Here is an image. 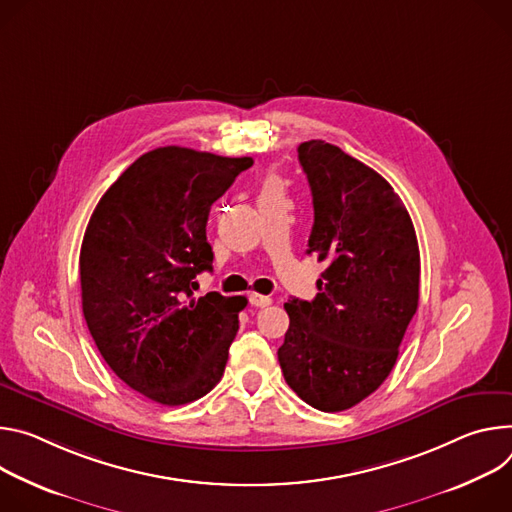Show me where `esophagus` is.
Returning <instances> with one entry per match:
<instances>
[{
	"instance_id": "34e87169",
	"label": "esophagus",
	"mask_w": 512,
	"mask_h": 512,
	"mask_svg": "<svg viewBox=\"0 0 512 512\" xmlns=\"http://www.w3.org/2000/svg\"><path fill=\"white\" fill-rule=\"evenodd\" d=\"M270 303H272L270 297L258 295V293H250V305H254V307H268Z\"/></svg>"
}]
</instances>
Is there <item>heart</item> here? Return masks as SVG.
<instances>
[{
  "instance_id": "b5f03b06",
  "label": "heart",
  "mask_w": 512,
  "mask_h": 512,
  "mask_svg": "<svg viewBox=\"0 0 512 512\" xmlns=\"http://www.w3.org/2000/svg\"><path fill=\"white\" fill-rule=\"evenodd\" d=\"M270 183H272V181H270Z\"/></svg>"
}]
</instances>
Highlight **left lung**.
Wrapping results in <instances>:
<instances>
[{"label": "left lung", "instance_id": "8db88e82", "mask_svg": "<svg viewBox=\"0 0 512 512\" xmlns=\"http://www.w3.org/2000/svg\"><path fill=\"white\" fill-rule=\"evenodd\" d=\"M315 221L307 254L325 262L313 301L291 299L278 348L287 384L313 409L346 411L370 396L399 358L417 313L421 258L394 189L323 140L299 146Z\"/></svg>", "mask_w": 512, "mask_h": 512}]
</instances>
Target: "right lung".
Returning <instances> with one entry per match:
<instances>
[{
    "label": "right lung",
    "mask_w": 512,
    "mask_h": 512,
    "mask_svg": "<svg viewBox=\"0 0 512 512\" xmlns=\"http://www.w3.org/2000/svg\"><path fill=\"white\" fill-rule=\"evenodd\" d=\"M252 158L181 146L142 154L99 199L83 236L81 301L93 342L130 388L179 407L223 376L246 297L207 293L211 205Z\"/></svg>",
    "instance_id": "right-lung-1"
}]
</instances>
